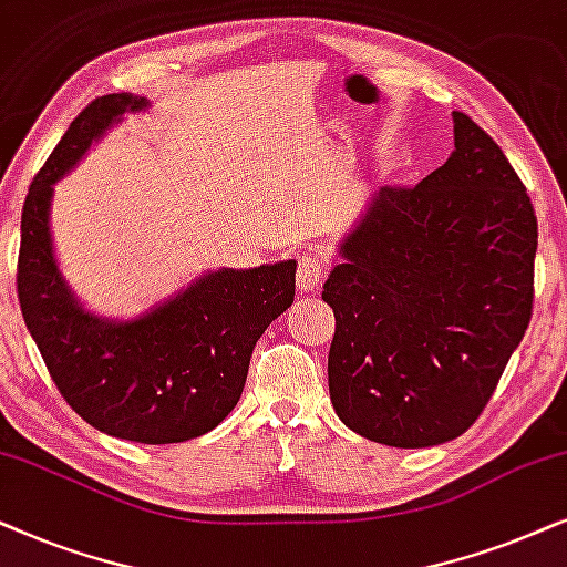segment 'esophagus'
<instances>
[{"mask_svg": "<svg viewBox=\"0 0 567 567\" xmlns=\"http://www.w3.org/2000/svg\"><path fill=\"white\" fill-rule=\"evenodd\" d=\"M329 264H323L316 256H303L298 264V290L300 292H316L321 288L323 277H327Z\"/></svg>", "mask_w": 567, "mask_h": 567, "instance_id": "1", "label": "esophagus"}]
</instances>
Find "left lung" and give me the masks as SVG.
<instances>
[{"mask_svg":"<svg viewBox=\"0 0 567 567\" xmlns=\"http://www.w3.org/2000/svg\"><path fill=\"white\" fill-rule=\"evenodd\" d=\"M329 396L368 441L427 449L480 417L534 303L537 215L485 130L454 111V153L412 188L383 186L339 244Z\"/></svg>","mask_w":567,"mask_h":567,"instance_id":"8db88e82","label":"left lung"}]
</instances>
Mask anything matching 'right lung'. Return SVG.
<instances>
[{"mask_svg":"<svg viewBox=\"0 0 567 567\" xmlns=\"http://www.w3.org/2000/svg\"><path fill=\"white\" fill-rule=\"evenodd\" d=\"M132 93L95 97L28 188L20 223L22 319L66 404L105 435L184 443L220 425L244 391L256 339L296 298V259L215 269L134 319L87 311L59 269L51 199L124 113L147 111Z\"/></svg>","mask_w":567,"mask_h":567,"instance_id":"add662e5","label":"right lung"}]
</instances>
